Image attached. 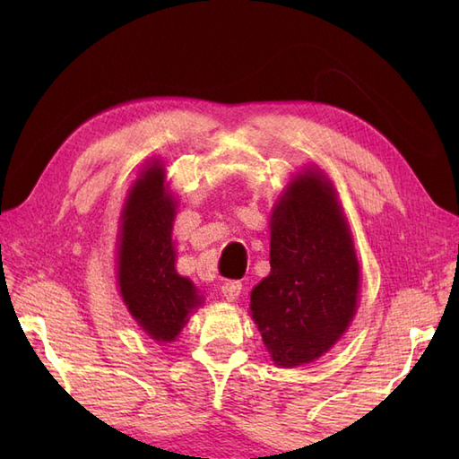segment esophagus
Returning <instances> with one entry per match:
<instances>
[{"label":"esophagus","instance_id":"esophagus-1","mask_svg":"<svg viewBox=\"0 0 459 459\" xmlns=\"http://www.w3.org/2000/svg\"><path fill=\"white\" fill-rule=\"evenodd\" d=\"M240 290H242V284L238 280H229L222 284L221 294L227 301H235L240 296Z\"/></svg>","mask_w":459,"mask_h":459}]
</instances>
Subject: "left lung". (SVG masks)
Wrapping results in <instances>:
<instances>
[{
  "label": "left lung",
  "instance_id": "left-lung-1",
  "mask_svg": "<svg viewBox=\"0 0 459 459\" xmlns=\"http://www.w3.org/2000/svg\"><path fill=\"white\" fill-rule=\"evenodd\" d=\"M270 230V276L252 290V319L278 367L311 363L345 333L359 294V262L331 183L314 171L291 181Z\"/></svg>",
  "mask_w": 459,
  "mask_h": 459
}]
</instances>
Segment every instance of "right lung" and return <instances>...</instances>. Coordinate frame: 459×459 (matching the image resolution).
I'll list each match as a JSON object with an SVG mask.
<instances>
[{
    "mask_svg": "<svg viewBox=\"0 0 459 459\" xmlns=\"http://www.w3.org/2000/svg\"><path fill=\"white\" fill-rule=\"evenodd\" d=\"M158 165L134 183L122 212L118 281L140 327L155 341H173L201 304L195 286L175 270L171 240L175 203Z\"/></svg>",
    "mask_w": 459,
    "mask_h": 459,
    "instance_id": "add662e5",
    "label": "right lung"
}]
</instances>
